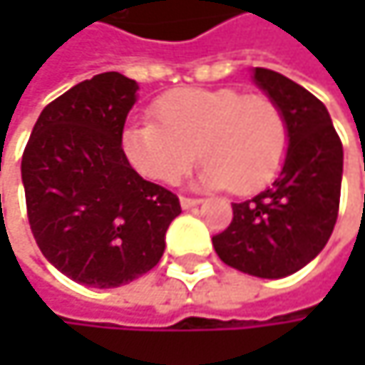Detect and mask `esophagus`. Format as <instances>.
<instances>
[{"label": "esophagus", "mask_w": 365, "mask_h": 365, "mask_svg": "<svg viewBox=\"0 0 365 365\" xmlns=\"http://www.w3.org/2000/svg\"><path fill=\"white\" fill-rule=\"evenodd\" d=\"M200 202H202L200 198H187V196H182V198H180L182 209H192V207H196V205H200Z\"/></svg>", "instance_id": "obj_1"}]
</instances>
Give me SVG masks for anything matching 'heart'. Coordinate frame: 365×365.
Here are the masks:
<instances>
[{
	"instance_id": "1",
	"label": "heart",
	"mask_w": 365,
	"mask_h": 365,
	"mask_svg": "<svg viewBox=\"0 0 365 365\" xmlns=\"http://www.w3.org/2000/svg\"><path fill=\"white\" fill-rule=\"evenodd\" d=\"M154 120L122 130V152L143 178L178 183L196 156L205 160L198 185L252 194L281 171L289 130L281 108L237 88H182L163 95ZM199 152H195V148Z\"/></svg>"
}]
</instances>
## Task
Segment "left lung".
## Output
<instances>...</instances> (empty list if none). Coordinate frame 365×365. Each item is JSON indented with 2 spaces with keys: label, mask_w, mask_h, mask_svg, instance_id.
<instances>
[{
  "label": "left lung",
  "mask_w": 365,
  "mask_h": 365,
  "mask_svg": "<svg viewBox=\"0 0 365 365\" xmlns=\"http://www.w3.org/2000/svg\"><path fill=\"white\" fill-rule=\"evenodd\" d=\"M254 82L287 120V156L264 192L232 205V222L213 237V247L245 274L281 279L328 243L340 205L342 143L326 106L307 88L264 67H255Z\"/></svg>",
  "instance_id": "1"
}]
</instances>
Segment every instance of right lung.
I'll use <instances>...</instances> for the list:
<instances>
[{"label":"right lung","mask_w":365,"mask_h":365,"mask_svg":"<svg viewBox=\"0 0 365 365\" xmlns=\"http://www.w3.org/2000/svg\"><path fill=\"white\" fill-rule=\"evenodd\" d=\"M139 84L118 71L69 88L39 113L23 154L27 215L43 257L76 283L110 289L165 254L180 198L145 182L122 152Z\"/></svg>","instance_id":"add662e5"}]
</instances>
